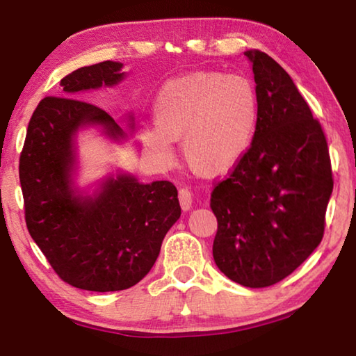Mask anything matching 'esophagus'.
Returning <instances> with one entry per match:
<instances>
[{"instance_id": "obj_1", "label": "esophagus", "mask_w": 356, "mask_h": 356, "mask_svg": "<svg viewBox=\"0 0 356 356\" xmlns=\"http://www.w3.org/2000/svg\"><path fill=\"white\" fill-rule=\"evenodd\" d=\"M179 201H180V207H182L184 212H188L193 206V195L190 190L186 188H180L179 190Z\"/></svg>"}]
</instances>
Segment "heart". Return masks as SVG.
<instances>
[{"label": "heart", "mask_w": 356, "mask_h": 356, "mask_svg": "<svg viewBox=\"0 0 356 356\" xmlns=\"http://www.w3.org/2000/svg\"><path fill=\"white\" fill-rule=\"evenodd\" d=\"M155 124L141 129V143L155 163H172V141L201 176L232 171L254 144L261 108L248 78L220 72H191L168 80L156 92Z\"/></svg>", "instance_id": "heart-1"}]
</instances>
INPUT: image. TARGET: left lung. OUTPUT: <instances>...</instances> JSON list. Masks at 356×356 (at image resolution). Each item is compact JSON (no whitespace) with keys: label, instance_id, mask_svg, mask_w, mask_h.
<instances>
[{"label":"left lung","instance_id":"obj_1","mask_svg":"<svg viewBox=\"0 0 356 356\" xmlns=\"http://www.w3.org/2000/svg\"><path fill=\"white\" fill-rule=\"evenodd\" d=\"M259 95L250 154L215 186L216 267L245 287L273 286L311 256L323 237L333 191L330 154L318 120L281 65L246 50Z\"/></svg>","mask_w":356,"mask_h":356}]
</instances>
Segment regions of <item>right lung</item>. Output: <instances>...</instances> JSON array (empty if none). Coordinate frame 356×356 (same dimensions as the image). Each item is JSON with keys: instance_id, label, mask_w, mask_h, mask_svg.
<instances>
[{"instance_id": "right-lung-1", "label": "right lung", "mask_w": 356, "mask_h": 356, "mask_svg": "<svg viewBox=\"0 0 356 356\" xmlns=\"http://www.w3.org/2000/svg\"><path fill=\"white\" fill-rule=\"evenodd\" d=\"M122 67L104 61L64 76V97H45L38 105L20 155L29 236L59 278L83 291H124L140 282L180 218L177 190L168 180L143 184L119 168L88 186L76 184L81 130L127 141L110 114L76 95L118 86L127 76ZM125 122L134 130V114H125Z\"/></svg>"}]
</instances>
